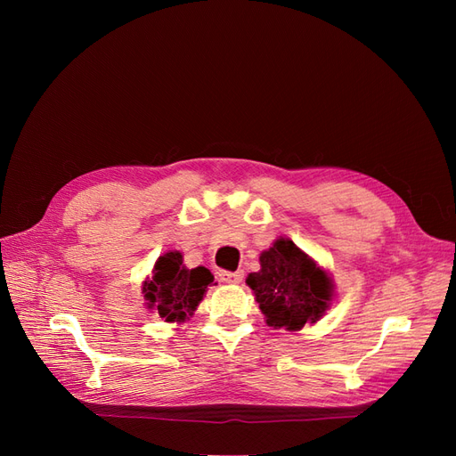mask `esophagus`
I'll return each instance as SVG.
<instances>
[{
    "mask_svg": "<svg viewBox=\"0 0 456 456\" xmlns=\"http://www.w3.org/2000/svg\"><path fill=\"white\" fill-rule=\"evenodd\" d=\"M218 278H220V281H223V283L236 285V283H241L243 272H226V270H220V272H218Z\"/></svg>",
    "mask_w": 456,
    "mask_h": 456,
    "instance_id": "1",
    "label": "esophagus"
}]
</instances>
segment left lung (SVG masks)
Returning a JSON list of instances; mask_svg holds the SVG:
<instances>
[{
    "label": "left lung",
    "instance_id": "8db88e82",
    "mask_svg": "<svg viewBox=\"0 0 456 456\" xmlns=\"http://www.w3.org/2000/svg\"><path fill=\"white\" fill-rule=\"evenodd\" d=\"M260 270L247 275L255 300L273 329L300 330L317 323L337 297L330 273L289 240L278 238L262 251Z\"/></svg>",
    "mask_w": 456,
    "mask_h": 456
}]
</instances>
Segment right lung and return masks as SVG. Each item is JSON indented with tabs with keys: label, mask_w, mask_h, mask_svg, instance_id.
Instances as JSON below:
<instances>
[{
	"label": "right lung",
	"mask_w": 456,
	"mask_h": 456,
	"mask_svg": "<svg viewBox=\"0 0 456 456\" xmlns=\"http://www.w3.org/2000/svg\"><path fill=\"white\" fill-rule=\"evenodd\" d=\"M213 281V273L205 266L188 268L181 251H167L142 281L144 305L167 323H184L194 315Z\"/></svg>",
	"instance_id": "1"
}]
</instances>
